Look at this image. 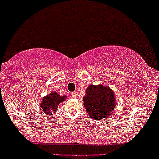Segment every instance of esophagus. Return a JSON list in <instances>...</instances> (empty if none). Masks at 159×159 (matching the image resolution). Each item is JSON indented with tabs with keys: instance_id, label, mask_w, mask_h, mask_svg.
Wrapping results in <instances>:
<instances>
[{
	"instance_id": "34e87169",
	"label": "esophagus",
	"mask_w": 159,
	"mask_h": 159,
	"mask_svg": "<svg viewBox=\"0 0 159 159\" xmlns=\"http://www.w3.org/2000/svg\"><path fill=\"white\" fill-rule=\"evenodd\" d=\"M71 97H72V98H76V97H77V94H76L75 93H71Z\"/></svg>"
}]
</instances>
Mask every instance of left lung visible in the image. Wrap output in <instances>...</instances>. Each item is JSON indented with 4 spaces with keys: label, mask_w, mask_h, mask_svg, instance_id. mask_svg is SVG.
Returning a JSON list of instances; mask_svg holds the SVG:
<instances>
[{
    "label": "left lung",
    "mask_w": 159,
    "mask_h": 159,
    "mask_svg": "<svg viewBox=\"0 0 159 159\" xmlns=\"http://www.w3.org/2000/svg\"><path fill=\"white\" fill-rule=\"evenodd\" d=\"M83 97V105L91 119L101 120L109 117L116 107L114 93L108 86L90 84Z\"/></svg>",
    "instance_id": "obj_1"
}]
</instances>
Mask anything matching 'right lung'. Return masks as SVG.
Segmentation results:
<instances>
[{
	"label": "right lung",
	"mask_w": 159,
	"mask_h": 159,
	"mask_svg": "<svg viewBox=\"0 0 159 159\" xmlns=\"http://www.w3.org/2000/svg\"><path fill=\"white\" fill-rule=\"evenodd\" d=\"M66 98V95H61L56 91L43 97L40 104L41 111L45 115H53L58 110V106Z\"/></svg>",
	"instance_id": "obj_1"
}]
</instances>
